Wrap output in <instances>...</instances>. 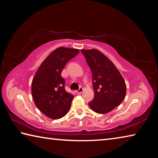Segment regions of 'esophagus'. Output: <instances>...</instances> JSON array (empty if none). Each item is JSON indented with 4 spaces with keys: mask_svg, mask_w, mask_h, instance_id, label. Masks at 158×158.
<instances>
[{
    "mask_svg": "<svg viewBox=\"0 0 158 158\" xmlns=\"http://www.w3.org/2000/svg\"><path fill=\"white\" fill-rule=\"evenodd\" d=\"M84 91V88L83 87H80L79 89V90H77V91H76V93H77V94H81V93Z\"/></svg>",
    "mask_w": 158,
    "mask_h": 158,
    "instance_id": "34e87169",
    "label": "esophagus"
}]
</instances>
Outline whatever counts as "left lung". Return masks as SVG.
Segmentation results:
<instances>
[{"mask_svg":"<svg viewBox=\"0 0 158 158\" xmlns=\"http://www.w3.org/2000/svg\"><path fill=\"white\" fill-rule=\"evenodd\" d=\"M81 52L93 75L94 98L89 105L98 114L109 113L124 100L126 95L125 80L114 64L100 51L93 49Z\"/></svg>","mask_w":158,"mask_h":158,"instance_id":"left-lung-1","label":"left lung"}]
</instances>
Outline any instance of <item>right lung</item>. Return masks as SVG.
<instances>
[{"label": "right lung", "mask_w": 158, "mask_h": 158, "mask_svg": "<svg viewBox=\"0 0 158 158\" xmlns=\"http://www.w3.org/2000/svg\"><path fill=\"white\" fill-rule=\"evenodd\" d=\"M79 52L77 49L57 48L45 58L35 74L31 86L34 102L50 118H60L70 109L74 95L66 92L61 73L66 63Z\"/></svg>", "instance_id": "right-lung-1"}]
</instances>
